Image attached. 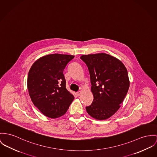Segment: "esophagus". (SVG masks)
<instances>
[{"label": "esophagus", "mask_w": 157, "mask_h": 157, "mask_svg": "<svg viewBox=\"0 0 157 157\" xmlns=\"http://www.w3.org/2000/svg\"><path fill=\"white\" fill-rule=\"evenodd\" d=\"M81 93H82V92L79 91H78V92L76 93V94H77V96H80V95L81 94Z\"/></svg>", "instance_id": "obj_1"}]
</instances>
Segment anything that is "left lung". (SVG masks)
Returning a JSON list of instances; mask_svg holds the SVG:
<instances>
[{
    "mask_svg": "<svg viewBox=\"0 0 157 157\" xmlns=\"http://www.w3.org/2000/svg\"><path fill=\"white\" fill-rule=\"evenodd\" d=\"M81 59L88 68L94 96L86 110L96 120H106L120 109L128 92L127 70L121 61L105 53L82 55Z\"/></svg>",
    "mask_w": 157,
    "mask_h": 157,
    "instance_id": "1",
    "label": "left lung"
}]
</instances>
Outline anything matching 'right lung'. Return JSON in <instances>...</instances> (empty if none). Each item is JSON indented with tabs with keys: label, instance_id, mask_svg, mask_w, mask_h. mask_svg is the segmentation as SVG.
<instances>
[{
	"label": "right lung",
	"instance_id": "add662e5",
	"mask_svg": "<svg viewBox=\"0 0 157 157\" xmlns=\"http://www.w3.org/2000/svg\"><path fill=\"white\" fill-rule=\"evenodd\" d=\"M73 56L53 54L43 56L29 70L27 88L34 105L44 115L56 118L66 113L74 96L66 88L63 71Z\"/></svg>",
	"mask_w": 157,
	"mask_h": 157
}]
</instances>
